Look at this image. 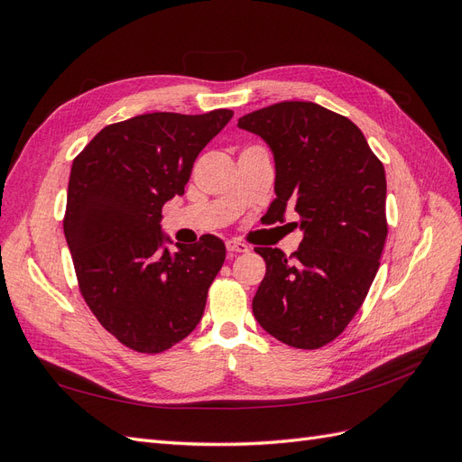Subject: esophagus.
Masks as SVG:
<instances>
[{"label": "esophagus", "mask_w": 462, "mask_h": 462, "mask_svg": "<svg viewBox=\"0 0 462 462\" xmlns=\"http://www.w3.org/2000/svg\"><path fill=\"white\" fill-rule=\"evenodd\" d=\"M227 253L229 254H236V253H248V245L241 243V241H227Z\"/></svg>", "instance_id": "34e87169"}]
</instances>
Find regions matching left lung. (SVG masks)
I'll list each match as a JSON object with an SVG mask.
<instances>
[{
  "mask_svg": "<svg viewBox=\"0 0 462 462\" xmlns=\"http://www.w3.org/2000/svg\"><path fill=\"white\" fill-rule=\"evenodd\" d=\"M275 162L268 214L292 208L304 231L289 258L256 246L265 275L253 299L258 324L295 348L331 343L365 302L387 239L385 170L356 125L314 102H279L239 119Z\"/></svg>",
  "mask_w": 462,
  "mask_h": 462,
  "instance_id": "8db88e82",
  "label": "left lung"
}]
</instances>
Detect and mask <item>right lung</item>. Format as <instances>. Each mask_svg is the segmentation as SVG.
I'll list each match as a JSON object with an SVG mask.
<instances>
[{"instance_id":"1","label":"right lung","mask_w":462,"mask_h":462,"mask_svg":"<svg viewBox=\"0 0 462 462\" xmlns=\"http://www.w3.org/2000/svg\"><path fill=\"white\" fill-rule=\"evenodd\" d=\"M231 117V109L136 116L107 125L73 160L63 231L79 289L133 351L163 353L202 319L226 245L204 235L171 253L162 208L183 197L194 160Z\"/></svg>"}]
</instances>
